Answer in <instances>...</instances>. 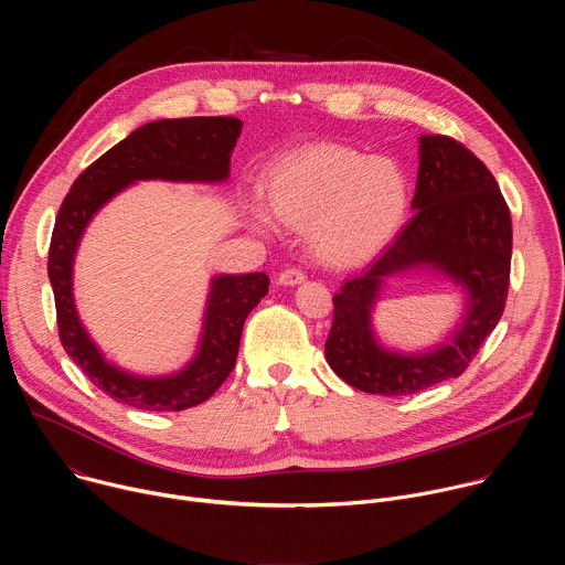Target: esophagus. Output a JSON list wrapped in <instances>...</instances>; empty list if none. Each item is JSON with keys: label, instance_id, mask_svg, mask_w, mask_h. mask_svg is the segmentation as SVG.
I'll use <instances>...</instances> for the list:
<instances>
[{"label": "esophagus", "instance_id": "34e87169", "mask_svg": "<svg viewBox=\"0 0 565 565\" xmlns=\"http://www.w3.org/2000/svg\"><path fill=\"white\" fill-rule=\"evenodd\" d=\"M303 279H306V273L301 268H297V266L286 268V270H281L277 275V284H281V286H295V284H301Z\"/></svg>", "mask_w": 565, "mask_h": 565}]
</instances>
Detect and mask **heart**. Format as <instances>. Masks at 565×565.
<instances>
[{
    "mask_svg": "<svg viewBox=\"0 0 565 565\" xmlns=\"http://www.w3.org/2000/svg\"><path fill=\"white\" fill-rule=\"evenodd\" d=\"M268 203L288 225H310L315 253L335 266L375 255L407 210V181L386 158L319 142L301 147L270 170ZM264 225L266 216L257 214Z\"/></svg>",
    "mask_w": 565,
    "mask_h": 565,
    "instance_id": "1",
    "label": "heart"
}]
</instances>
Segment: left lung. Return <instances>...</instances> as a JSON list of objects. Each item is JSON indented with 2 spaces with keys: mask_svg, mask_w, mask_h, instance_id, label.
Instances as JSON below:
<instances>
[{
  "mask_svg": "<svg viewBox=\"0 0 565 565\" xmlns=\"http://www.w3.org/2000/svg\"><path fill=\"white\" fill-rule=\"evenodd\" d=\"M412 221L369 270L333 297L327 340L331 369L351 386L377 395H412L458 377L505 310L512 264V216L497 179L451 136L420 138ZM418 263L443 267L470 292V312L450 344L420 359L380 350L367 315L381 277Z\"/></svg>",
  "mask_w": 565,
  "mask_h": 565,
  "instance_id": "obj_1",
  "label": "left lung"
}]
</instances>
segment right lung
<instances>
[{
    "instance_id": "1",
    "label": "right lung",
    "mask_w": 565,
    "mask_h": 565,
    "mask_svg": "<svg viewBox=\"0 0 565 565\" xmlns=\"http://www.w3.org/2000/svg\"><path fill=\"white\" fill-rule=\"evenodd\" d=\"M234 116L153 120L105 151L75 179L55 216L49 246V279L55 297L57 335L73 362L109 397L145 412H183L205 402L236 364L241 331L268 292V275H223L212 281L205 333L196 360L172 377L142 380L107 364L79 327L71 297V264L94 212L140 179L223 181L241 131Z\"/></svg>"
}]
</instances>
